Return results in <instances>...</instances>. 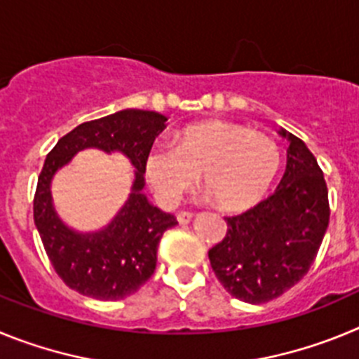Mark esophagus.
<instances>
[{
  "label": "esophagus",
  "instance_id": "obj_1",
  "mask_svg": "<svg viewBox=\"0 0 359 359\" xmlns=\"http://www.w3.org/2000/svg\"><path fill=\"white\" fill-rule=\"evenodd\" d=\"M192 212H187V210H182V212H177V221H180V224H187L190 223V219H192Z\"/></svg>",
  "mask_w": 359,
  "mask_h": 359
}]
</instances>
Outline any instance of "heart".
<instances>
[{
    "mask_svg": "<svg viewBox=\"0 0 359 359\" xmlns=\"http://www.w3.org/2000/svg\"><path fill=\"white\" fill-rule=\"evenodd\" d=\"M280 167L277 144L262 133L228 122H201L182 129L172 144H154L145 156V176L163 205L201 177L224 210L261 201Z\"/></svg>",
    "mask_w": 359,
    "mask_h": 359,
    "instance_id": "heart-1",
    "label": "heart"
}]
</instances>
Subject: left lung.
Returning <instances> with one entry per match:
<instances>
[{
	"mask_svg": "<svg viewBox=\"0 0 359 359\" xmlns=\"http://www.w3.org/2000/svg\"><path fill=\"white\" fill-rule=\"evenodd\" d=\"M290 138L286 172L269 198L224 217L226 236L208 252L217 280L243 302L264 304L302 280L329 226L322 169L300 138Z\"/></svg>",
	"mask_w": 359,
	"mask_h": 359,
	"instance_id": "obj_1",
	"label": "left lung"
}]
</instances>
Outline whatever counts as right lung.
<instances>
[{"mask_svg": "<svg viewBox=\"0 0 359 359\" xmlns=\"http://www.w3.org/2000/svg\"><path fill=\"white\" fill-rule=\"evenodd\" d=\"M160 113L123 109L90 120L69 131L44 160L34 196V221L57 275L66 286L97 300H122L136 293L156 268V252L163 231L176 226L172 214L149 205L142 194L145 156L165 129ZM88 147L122 150L137 167V180L128 203L102 232L81 236L56 217L49 182L73 154Z\"/></svg>", "mask_w": 359, "mask_h": 359, "instance_id": "1", "label": "right lung"}]
</instances>
